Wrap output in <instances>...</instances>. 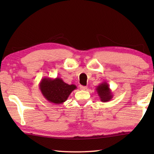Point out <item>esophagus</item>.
<instances>
[{
  "mask_svg": "<svg viewBox=\"0 0 154 154\" xmlns=\"http://www.w3.org/2000/svg\"><path fill=\"white\" fill-rule=\"evenodd\" d=\"M80 90H87V87L86 86H83V85H80Z\"/></svg>",
  "mask_w": 154,
  "mask_h": 154,
  "instance_id": "34e87169",
  "label": "esophagus"
}]
</instances>
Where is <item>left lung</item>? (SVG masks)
Instances as JSON below:
<instances>
[{"mask_svg": "<svg viewBox=\"0 0 154 154\" xmlns=\"http://www.w3.org/2000/svg\"><path fill=\"white\" fill-rule=\"evenodd\" d=\"M96 92L102 102H109L113 98V95L109 85L106 82L100 83L96 88Z\"/></svg>", "mask_w": 154, "mask_h": 154, "instance_id": "left-lung-1", "label": "left lung"}]
</instances>
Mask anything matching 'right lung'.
Instances as JSON below:
<instances>
[{
	"mask_svg": "<svg viewBox=\"0 0 154 154\" xmlns=\"http://www.w3.org/2000/svg\"><path fill=\"white\" fill-rule=\"evenodd\" d=\"M39 88L41 94L48 102L59 105L67 100L72 91L77 89V86L74 84L69 85L61 78L53 79L45 77L41 80Z\"/></svg>",
	"mask_w": 154,
	"mask_h": 154,
	"instance_id": "obj_1",
	"label": "right lung"
}]
</instances>
